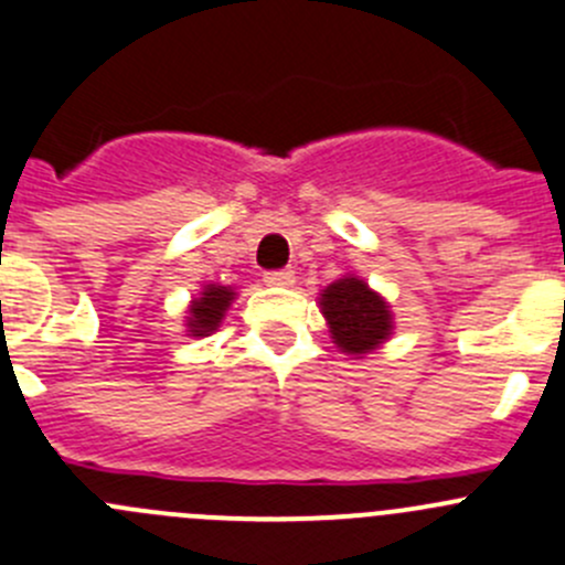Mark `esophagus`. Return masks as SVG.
<instances>
[{"label": "esophagus", "instance_id": "1", "mask_svg": "<svg viewBox=\"0 0 565 565\" xmlns=\"http://www.w3.org/2000/svg\"><path fill=\"white\" fill-rule=\"evenodd\" d=\"M265 284H270V287H292L295 273L292 270H270V273H265Z\"/></svg>", "mask_w": 565, "mask_h": 565}]
</instances>
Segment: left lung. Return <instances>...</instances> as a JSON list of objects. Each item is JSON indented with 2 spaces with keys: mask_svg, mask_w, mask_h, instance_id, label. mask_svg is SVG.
Wrapping results in <instances>:
<instances>
[{
  "mask_svg": "<svg viewBox=\"0 0 565 565\" xmlns=\"http://www.w3.org/2000/svg\"><path fill=\"white\" fill-rule=\"evenodd\" d=\"M322 317L331 339L342 353L364 355L392 337V311L386 300L366 287L359 276H344L320 292Z\"/></svg>",
  "mask_w": 565,
  "mask_h": 565,
  "instance_id": "8db88e82",
  "label": "left lung"
}]
</instances>
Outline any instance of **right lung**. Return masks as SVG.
Listing matches in <instances>:
<instances>
[{
  "label": "right lung",
  "mask_w": 565,
  "mask_h": 565,
  "mask_svg": "<svg viewBox=\"0 0 565 565\" xmlns=\"http://www.w3.org/2000/svg\"><path fill=\"white\" fill-rule=\"evenodd\" d=\"M232 300H234L232 287L206 284V287L201 289L199 298H193V303H190V317H188L190 337H210V333L221 326L223 317H226Z\"/></svg>",
  "instance_id": "obj_1"
}]
</instances>
